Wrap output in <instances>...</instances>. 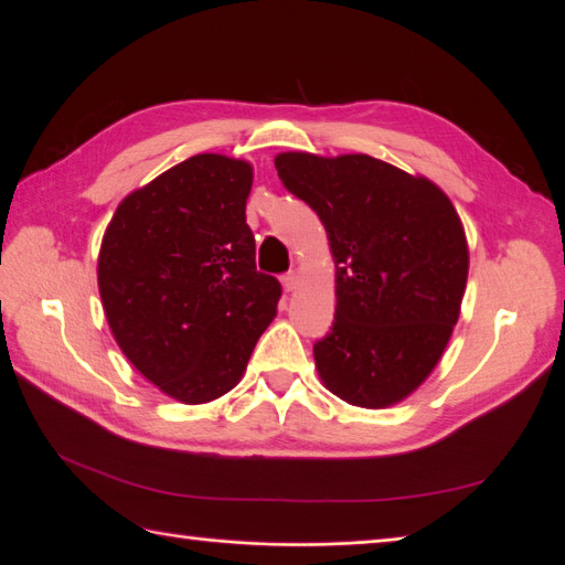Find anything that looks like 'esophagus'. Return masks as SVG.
<instances>
[{
  "instance_id": "obj_1",
  "label": "esophagus",
  "mask_w": 565,
  "mask_h": 565,
  "mask_svg": "<svg viewBox=\"0 0 565 565\" xmlns=\"http://www.w3.org/2000/svg\"><path fill=\"white\" fill-rule=\"evenodd\" d=\"M299 287V276L297 274H285L282 276V289L285 291H295Z\"/></svg>"
}]
</instances>
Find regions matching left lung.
<instances>
[{
    "label": "left lung",
    "instance_id": "left-lung-1",
    "mask_svg": "<svg viewBox=\"0 0 565 565\" xmlns=\"http://www.w3.org/2000/svg\"><path fill=\"white\" fill-rule=\"evenodd\" d=\"M276 169L322 220L335 264L333 327L312 348L324 387L373 411L408 398L461 312L468 243L452 201L371 154L280 152Z\"/></svg>",
    "mask_w": 565,
    "mask_h": 565
}]
</instances>
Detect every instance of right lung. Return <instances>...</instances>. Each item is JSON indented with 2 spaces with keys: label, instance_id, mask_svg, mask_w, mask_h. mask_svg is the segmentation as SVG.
<instances>
[{
  "label": "right lung",
  "instance_id": "right-lung-1",
  "mask_svg": "<svg viewBox=\"0 0 565 565\" xmlns=\"http://www.w3.org/2000/svg\"><path fill=\"white\" fill-rule=\"evenodd\" d=\"M253 164L201 152L127 194L97 282L120 350L167 396L196 405L238 385L276 318L280 282L255 266Z\"/></svg>",
  "mask_w": 565,
  "mask_h": 565
}]
</instances>
